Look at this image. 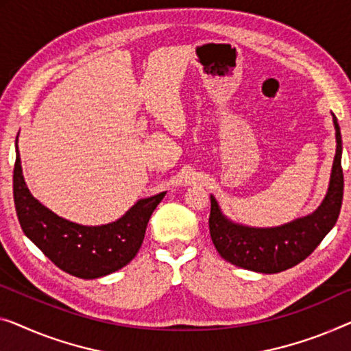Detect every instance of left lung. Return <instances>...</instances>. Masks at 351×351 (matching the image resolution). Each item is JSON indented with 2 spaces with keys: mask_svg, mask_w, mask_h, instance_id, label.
<instances>
[{
  "mask_svg": "<svg viewBox=\"0 0 351 351\" xmlns=\"http://www.w3.org/2000/svg\"><path fill=\"white\" fill-rule=\"evenodd\" d=\"M332 121L336 128L337 146L331 180L325 200L309 216L273 228L245 227L223 216L216 198L211 195L209 234L214 247L223 260L244 269L274 274L301 263L322 243L337 222L343 198L342 137L334 114Z\"/></svg>",
  "mask_w": 351,
  "mask_h": 351,
  "instance_id": "8db88e82",
  "label": "left lung"
}]
</instances>
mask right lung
Listing matches in <instances>:
<instances>
[{"instance_id":"right-lung-1","label":"right lung","mask_w":351,"mask_h":351,"mask_svg":"<svg viewBox=\"0 0 351 351\" xmlns=\"http://www.w3.org/2000/svg\"><path fill=\"white\" fill-rule=\"evenodd\" d=\"M165 192L143 198L112 223L80 226L56 216L26 187L17 149L14 165V203L23 233L60 269L80 279H97L121 269L137 255L151 214Z\"/></svg>"}]
</instances>
